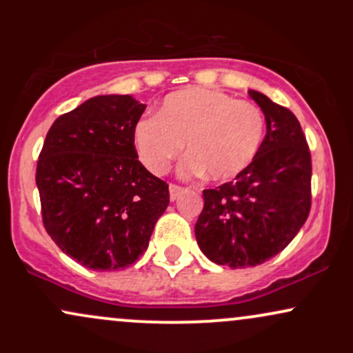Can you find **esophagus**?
<instances>
[{
  "label": "esophagus",
  "mask_w": 353,
  "mask_h": 353,
  "mask_svg": "<svg viewBox=\"0 0 353 353\" xmlns=\"http://www.w3.org/2000/svg\"><path fill=\"white\" fill-rule=\"evenodd\" d=\"M184 188H181V185H176V184H171L169 185V197H171V201H177L179 199V196L182 192H184Z\"/></svg>",
  "instance_id": "esophagus-1"
}]
</instances>
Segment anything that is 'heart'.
<instances>
[{
    "label": "heart",
    "mask_w": 353,
    "mask_h": 353,
    "mask_svg": "<svg viewBox=\"0 0 353 353\" xmlns=\"http://www.w3.org/2000/svg\"><path fill=\"white\" fill-rule=\"evenodd\" d=\"M265 119L255 104L216 89L189 88L165 96L156 117L137 121L132 143L149 172L164 174L172 159L190 152L179 165L184 177L208 172L228 181L254 161L264 139Z\"/></svg>",
    "instance_id": "obj_1"
}]
</instances>
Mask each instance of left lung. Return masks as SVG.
<instances>
[{
  "instance_id": "obj_1",
  "label": "left lung",
  "mask_w": 353,
  "mask_h": 353,
  "mask_svg": "<svg viewBox=\"0 0 353 353\" xmlns=\"http://www.w3.org/2000/svg\"><path fill=\"white\" fill-rule=\"evenodd\" d=\"M249 96L265 117L254 161L230 182L205 189L196 222L202 254L230 269L261 265L282 252L310 212L312 161L301 123L262 92Z\"/></svg>"
}]
</instances>
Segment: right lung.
I'll use <instances>...</instances> for the list:
<instances>
[{
	"instance_id": "add662e5",
	"label": "right lung",
	"mask_w": 353,
	"mask_h": 353,
	"mask_svg": "<svg viewBox=\"0 0 353 353\" xmlns=\"http://www.w3.org/2000/svg\"><path fill=\"white\" fill-rule=\"evenodd\" d=\"M145 104L103 94L59 116L36 168L43 224L56 245L92 270H121L148 250L169 188L137 159L132 129Z\"/></svg>"
}]
</instances>
